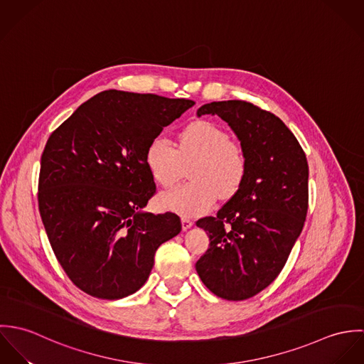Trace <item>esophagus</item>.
Instances as JSON below:
<instances>
[{"label": "esophagus", "instance_id": "esophagus-1", "mask_svg": "<svg viewBox=\"0 0 364 364\" xmlns=\"http://www.w3.org/2000/svg\"><path fill=\"white\" fill-rule=\"evenodd\" d=\"M181 221H182V228H183V231L189 230V228L193 225V221H192L189 217H182Z\"/></svg>", "mask_w": 364, "mask_h": 364}]
</instances>
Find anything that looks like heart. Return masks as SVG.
<instances>
[{
    "instance_id": "obj_1",
    "label": "heart",
    "mask_w": 364,
    "mask_h": 364,
    "mask_svg": "<svg viewBox=\"0 0 364 364\" xmlns=\"http://www.w3.org/2000/svg\"><path fill=\"white\" fill-rule=\"evenodd\" d=\"M146 165L156 185L168 188L188 168L189 183L158 196L159 208L182 215H198L211 208L217 198L227 200L238 193L248 175L244 147L220 126L198 120L178 134V146L154 137L146 149Z\"/></svg>"
}]
</instances>
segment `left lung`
<instances>
[{"label": "left lung", "instance_id": "1", "mask_svg": "<svg viewBox=\"0 0 364 364\" xmlns=\"http://www.w3.org/2000/svg\"><path fill=\"white\" fill-rule=\"evenodd\" d=\"M202 114L228 123L248 156V175L215 217L196 221L210 238L196 272L217 297L241 301L279 276L301 234L309 210V164L289 127L255 105L211 102L198 109Z\"/></svg>", "mask_w": 364, "mask_h": 364}]
</instances>
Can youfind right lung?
Returning a JSON list of instances; mask_svg holds the SVG:
<instances>
[{"label": "right lung", "mask_w": 364, "mask_h": 364, "mask_svg": "<svg viewBox=\"0 0 364 364\" xmlns=\"http://www.w3.org/2000/svg\"><path fill=\"white\" fill-rule=\"evenodd\" d=\"M193 105L109 90L50 134L41 159L39 211L55 258L87 294L119 300L136 293L158 247L181 232L175 213L143 211L156 193L146 149Z\"/></svg>", "instance_id": "obj_1"}]
</instances>
